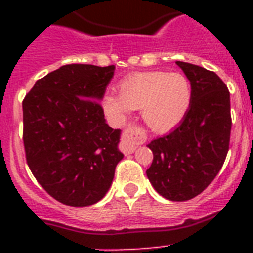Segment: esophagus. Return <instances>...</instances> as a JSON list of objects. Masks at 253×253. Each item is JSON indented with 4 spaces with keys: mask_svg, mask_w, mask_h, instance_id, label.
<instances>
[{
    "mask_svg": "<svg viewBox=\"0 0 253 253\" xmlns=\"http://www.w3.org/2000/svg\"><path fill=\"white\" fill-rule=\"evenodd\" d=\"M146 132L138 126H130L123 131L122 139H121V147L123 152L132 154L138 146L146 142Z\"/></svg>",
    "mask_w": 253,
    "mask_h": 253,
    "instance_id": "34e87169",
    "label": "esophagus"
}]
</instances>
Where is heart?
I'll use <instances>...</instances> for the list:
<instances>
[{
  "instance_id": "b5f03b06",
  "label": "heart",
  "mask_w": 253,
  "mask_h": 253,
  "mask_svg": "<svg viewBox=\"0 0 253 253\" xmlns=\"http://www.w3.org/2000/svg\"><path fill=\"white\" fill-rule=\"evenodd\" d=\"M192 103V85L182 73L163 71L135 73L119 84V95L109 93L103 109L122 125L130 110L142 111V118L155 132H167L185 118Z\"/></svg>"
}]
</instances>
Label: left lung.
Wrapping results in <instances>:
<instances>
[{
  "label": "left lung",
  "instance_id": "8db88e82",
  "mask_svg": "<svg viewBox=\"0 0 253 253\" xmlns=\"http://www.w3.org/2000/svg\"><path fill=\"white\" fill-rule=\"evenodd\" d=\"M192 85V103L180 125L148 144L147 177L169 201H188L208 188L223 166L231 134L230 91L216 73L176 61Z\"/></svg>",
  "mask_w": 253,
  "mask_h": 253
}]
</instances>
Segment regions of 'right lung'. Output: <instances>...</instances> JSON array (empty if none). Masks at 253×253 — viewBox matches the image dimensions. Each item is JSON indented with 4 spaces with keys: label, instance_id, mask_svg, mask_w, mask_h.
<instances>
[{
    "label": "right lung",
    "instance_id": "add662e5",
    "mask_svg": "<svg viewBox=\"0 0 253 253\" xmlns=\"http://www.w3.org/2000/svg\"><path fill=\"white\" fill-rule=\"evenodd\" d=\"M115 67L63 65L26 94L23 144L34 177L49 196L68 206H90L110 189L121 130L106 123L99 101Z\"/></svg>",
    "mask_w": 253,
    "mask_h": 253
}]
</instances>
